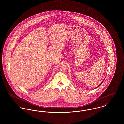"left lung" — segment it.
<instances>
[{
    "label": "left lung",
    "instance_id": "obj_1",
    "mask_svg": "<svg viewBox=\"0 0 124 124\" xmlns=\"http://www.w3.org/2000/svg\"><path fill=\"white\" fill-rule=\"evenodd\" d=\"M103 81H102V82L101 83H100V85H98V87H96V88H98V87H99V86H100V85H101V84H102V83L103 82Z\"/></svg>",
    "mask_w": 124,
    "mask_h": 124
}]
</instances>
